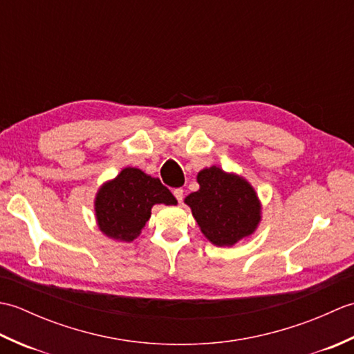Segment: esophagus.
Returning <instances> with one entry per match:
<instances>
[{
	"label": "esophagus",
	"mask_w": 354,
	"mask_h": 354,
	"mask_svg": "<svg viewBox=\"0 0 354 354\" xmlns=\"http://www.w3.org/2000/svg\"><path fill=\"white\" fill-rule=\"evenodd\" d=\"M173 194H175V198L178 202H183V198H184V190L183 189H175L173 190Z\"/></svg>",
	"instance_id": "esophagus-1"
}]
</instances>
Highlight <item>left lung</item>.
Returning <instances> with one entry per match:
<instances>
[{"label": "left lung", "mask_w": 354, "mask_h": 354, "mask_svg": "<svg viewBox=\"0 0 354 354\" xmlns=\"http://www.w3.org/2000/svg\"><path fill=\"white\" fill-rule=\"evenodd\" d=\"M198 183L199 190L184 202L209 242L232 246L252 234L261 219V205L246 179L213 165L198 173Z\"/></svg>", "instance_id": "1"}]
</instances>
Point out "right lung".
<instances>
[{
  "mask_svg": "<svg viewBox=\"0 0 354 354\" xmlns=\"http://www.w3.org/2000/svg\"><path fill=\"white\" fill-rule=\"evenodd\" d=\"M155 204L175 205L178 201L158 178L140 169L126 167L97 192V225L109 239L132 242L150 219Z\"/></svg>",
  "mask_w": 354,
  "mask_h": 354,
  "instance_id": "obj_1",
  "label": "right lung"
}]
</instances>
